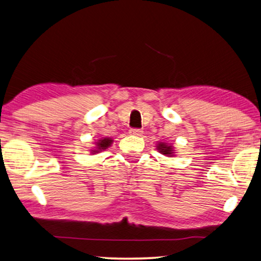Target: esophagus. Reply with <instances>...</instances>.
Returning a JSON list of instances; mask_svg holds the SVG:
<instances>
[{
    "label": "esophagus",
    "mask_w": 261,
    "mask_h": 261,
    "mask_svg": "<svg viewBox=\"0 0 261 261\" xmlns=\"http://www.w3.org/2000/svg\"><path fill=\"white\" fill-rule=\"evenodd\" d=\"M130 135L140 137L141 135H143V131H141L140 129H131V130H130Z\"/></svg>",
    "instance_id": "34e87169"
}]
</instances>
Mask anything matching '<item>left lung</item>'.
<instances>
[{
    "instance_id": "obj_1",
    "label": "left lung",
    "mask_w": 261,
    "mask_h": 261,
    "mask_svg": "<svg viewBox=\"0 0 261 261\" xmlns=\"http://www.w3.org/2000/svg\"><path fill=\"white\" fill-rule=\"evenodd\" d=\"M156 149H158L162 155L168 156V158H173V156L176 155V150H174L173 145L168 143H162V141H160V143L156 145Z\"/></svg>"
}]
</instances>
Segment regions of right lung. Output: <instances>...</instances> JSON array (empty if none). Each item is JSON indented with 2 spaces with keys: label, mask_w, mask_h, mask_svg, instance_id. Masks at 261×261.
Returning a JSON list of instances; mask_svg holds the SVG:
<instances>
[{
  "label": "right lung",
  "mask_w": 261,
  "mask_h": 261,
  "mask_svg": "<svg viewBox=\"0 0 261 261\" xmlns=\"http://www.w3.org/2000/svg\"><path fill=\"white\" fill-rule=\"evenodd\" d=\"M113 140L111 137H102V138H99L97 141H94V147L90 149V154H98L102 150H106L107 148H110L113 144Z\"/></svg>",
  "instance_id": "obj_1"
}]
</instances>
